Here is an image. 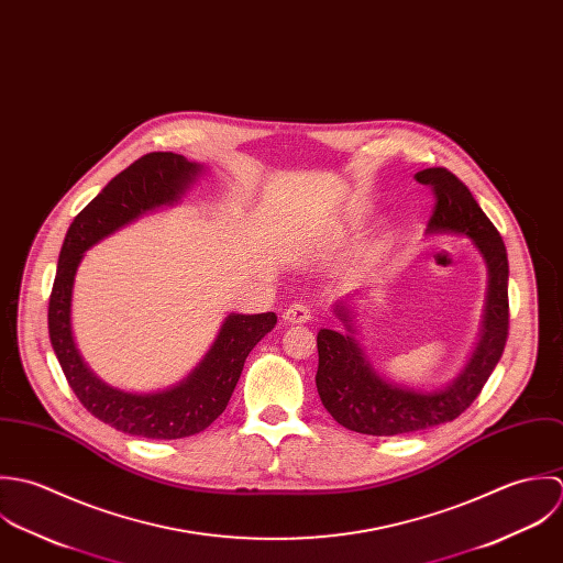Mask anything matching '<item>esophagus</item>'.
Wrapping results in <instances>:
<instances>
[{
	"instance_id": "34e87169",
	"label": "esophagus",
	"mask_w": 563,
	"mask_h": 563,
	"mask_svg": "<svg viewBox=\"0 0 563 563\" xmlns=\"http://www.w3.org/2000/svg\"><path fill=\"white\" fill-rule=\"evenodd\" d=\"M283 320L289 322V324H305V322L311 320V309H309L307 305L296 302V305H291L289 309H285Z\"/></svg>"
}]
</instances>
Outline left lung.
Masks as SVG:
<instances>
[{"instance_id":"8db88e82","label":"left lung","mask_w":563,"mask_h":563,"mask_svg":"<svg viewBox=\"0 0 563 563\" xmlns=\"http://www.w3.org/2000/svg\"><path fill=\"white\" fill-rule=\"evenodd\" d=\"M416 180L435 191V211L427 234H461L470 239L487 267V296L478 341L463 369L438 389H416L383 376L358 343L354 307L338 300L333 313L345 333H318L316 385L327 411L341 427L363 435H405L440 427L459 418L481 394L503 356L509 331V263L503 236L481 211L470 189L444 167L416 174Z\"/></svg>"}]
</instances>
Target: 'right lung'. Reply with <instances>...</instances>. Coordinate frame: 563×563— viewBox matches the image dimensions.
Listing matches in <instances>:
<instances>
[{"label": "right lung", "instance_id": "add662e5", "mask_svg": "<svg viewBox=\"0 0 563 563\" xmlns=\"http://www.w3.org/2000/svg\"><path fill=\"white\" fill-rule=\"evenodd\" d=\"M205 165L174 152L134 161L71 222L49 296V341L69 387L104 424L147 440H180L205 431L224 413L250 350L276 327V313H230L202 361L176 385L158 391H125L104 383L82 358L71 329V296L85 252L145 213L174 207Z\"/></svg>", "mask_w": 563, "mask_h": 563}]
</instances>
